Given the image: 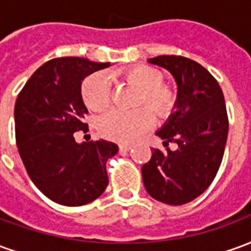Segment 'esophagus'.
Wrapping results in <instances>:
<instances>
[{
    "instance_id": "34e87169",
    "label": "esophagus",
    "mask_w": 251,
    "mask_h": 251,
    "mask_svg": "<svg viewBox=\"0 0 251 251\" xmlns=\"http://www.w3.org/2000/svg\"><path fill=\"white\" fill-rule=\"evenodd\" d=\"M120 151L121 152H126V151H129V149H130L131 148V145L130 144H120Z\"/></svg>"
}]
</instances>
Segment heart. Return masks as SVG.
I'll return each mask as SVG.
<instances>
[{
  "label": "heart",
  "mask_w": 251,
  "mask_h": 251,
  "mask_svg": "<svg viewBox=\"0 0 251 251\" xmlns=\"http://www.w3.org/2000/svg\"><path fill=\"white\" fill-rule=\"evenodd\" d=\"M127 82L141 90L140 106H148L154 114L164 118L175 109L176 94L168 84L163 83V76L154 68L147 66L131 67L125 74ZM82 98L84 104L93 111H102L110 103L109 77L102 72L93 74L82 84ZM154 122L153 114L147 107L134 111L111 110L99 120V131L113 141L127 142L141 136L151 129Z\"/></svg>",
  "instance_id": "1"
}]
</instances>
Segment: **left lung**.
Listing matches in <instances>:
<instances>
[{"instance_id": "obj_1", "label": "left lung", "mask_w": 251, "mask_h": 251, "mask_svg": "<svg viewBox=\"0 0 251 251\" xmlns=\"http://www.w3.org/2000/svg\"><path fill=\"white\" fill-rule=\"evenodd\" d=\"M148 62L168 70L177 83V111L157 131L164 147L174 141L177 149H153L142 180L153 199L181 205L203 194L221 167L228 133L225 97L215 77L188 57L161 55Z\"/></svg>"}]
</instances>
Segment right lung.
Masks as SVG:
<instances>
[{"mask_svg": "<svg viewBox=\"0 0 251 251\" xmlns=\"http://www.w3.org/2000/svg\"><path fill=\"white\" fill-rule=\"evenodd\" d=\"M84 57H56L36 70L14 106L16 144L30 180L55 203L77 207L103 194L106 161L118 152L110 141L77 144L86 131L80 87L90 74L109 67ZM88 130V129H87Z\"/></svg>", "mask_w": 251, "mask_h": 251, "instance_id": "obj_1", "label": "right lung"}]
</instances>
